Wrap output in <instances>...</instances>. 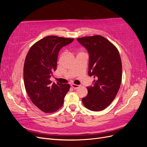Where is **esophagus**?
<instances>
[{
	"mask_svg": "<svg viewBox=\"0 0 147 147\" xmlns=\"http://www.w3.org/2000/svg\"><path fill=\"white\" fill-rule=\"evenodd\" d=\"M72 87L74 88V89H77L80 87V85H77V84H72Z\"/></svg>",
	"mask_w": 147,
	"mask_h": 147,
	"instance_id": "obj_1",
	"label": "esophagus"
}]
</instances>
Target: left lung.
Segmentation results:
<instances>
[{
    "instance_id": "obj_1",
    "label": "left lung",
    "mask_w": 147,
    "mask_h": 147,
    "mask_svg": "<svg viewBox=\"0 0 147 147\" xmlns=\"http://www.w3.org/2000/svg\"><path fill=\"white\" fill-rule=\"evenodd\" d=\"M77 41L89 53V76L95 80L87 87L88 95L82 98L88 109L99 112L106 109L116 97L122 78V64L117 48L100 35L84 37Z\"/></svg>"
}]
</instances>
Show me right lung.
<instances>
[{"mask_svg": "<svg viewBox=\"0 0 147 147\" xmlns=\"http://www.w3.org/2000/svg\"><path fill=\"white\" fill-rule=\"evenodd\" d=\"M74 38L48 36L30 47L24 62L23 75L26 92L31 101L43 112L52 113L61 108L70 84L52 83L61 49Z\"/></svg>", "mask_w": 147, "mask_h": 147, "instance_id": "right-lung-1", "label": "right lung"}]
</instances>
